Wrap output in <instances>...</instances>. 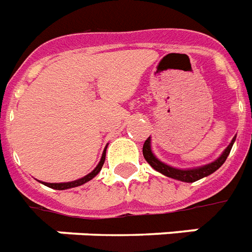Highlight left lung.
Returning a JSON list of instances; mask_svg holds the SVG:
<instances>
[{
  "label": "left lung",
  "instance_id": "8db88e82",
  "mask_svg": "<svg viewBox=\"0 0 252 252\" xmlns=\"http://www.w3.org/2000/svg\"><path fill=\"white\" fill-rule=\"evenodd\" d=\"M236 136L231 140V143L228 144V147L223 151V154L218 158L216 160L211 161V163L204 164V165H200V167H195V168H175L172 165H168V164L163 163L161 160H159L152 152V148H151V137H148L145 140L144 145H143V155H144V159L147 160V163L150 164L151 167L158 171V172L163 173L164 176H168V178L176 179V180H180V182H186V183H193L196 180H200V179L206 178L208 175H211L219 169L223 165V163L227 159V156L230 155L231 148L235 143Z\"/></svg>",
  "mask_w": 252,
  "mask_h": 252
}]
</instances>
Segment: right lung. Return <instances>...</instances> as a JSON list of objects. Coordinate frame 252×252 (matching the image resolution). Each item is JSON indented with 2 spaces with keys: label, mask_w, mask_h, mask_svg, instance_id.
Instances as JSON below:
<instances>
[{
  "label": "right lung",
  "mask_w": 252,
  "mask_h": 252,
  "mask_svg": "<svg viewBox=\"0 0 252 252\" xmlns=\"http://www.w3.org/2000/svg\"><path fill=\"white\" fill-rule=\"evenodd\" d=\"M105 152H107V147H105V150H104V152H102V156H101V159H100V161H98L97 167L93 169L92 172H89L88 175H85L84 178L73 180V182H68V183H45V182H41V183L44 184V186H46V187L53 188V189H60V191H61V189H68V188L83 186V184H85L87 182H89V180H92V179L94 178L100 171H101L102 164H104V161H105Z\"/></svg>",
  "instance_id": "add662e5"
}]
</instances>
